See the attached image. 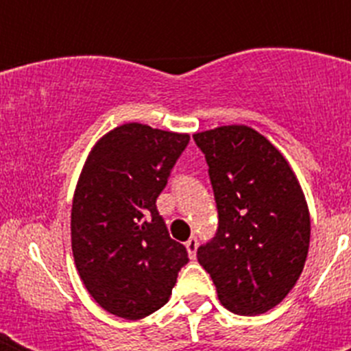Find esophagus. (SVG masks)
Wrapping results in <instances>:
<instances>
[{"instance_id":"obj_1","label":"esophagus","mask_w":351,"mask_h":351,"mask_svg":"<svg viewBox=\"0 0 351 351\" xmlns=\"http://www.w3.org/2000/svg\"><path fill=\"white\" fill-rule=\"evenodd\" d=\"M186 247H187V253H189V256H191V258H195V256H197V247H198L197 237H191V239L187 240Z\"/></svg>"}]
</instances>
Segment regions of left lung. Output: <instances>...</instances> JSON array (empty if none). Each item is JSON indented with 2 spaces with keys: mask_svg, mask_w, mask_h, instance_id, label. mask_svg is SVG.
I'll return each mask as SVG.
<instances>
[{
  "mask_svg": "<svg viewBox=\"0 0 351 351\" xmlns=\"http://www.w3.org/2000/svg\"><path fill=\"white\" fill-rule=\"evenodd\" d=\"M208 162L219 228L197 251L220 302L239 315L266 313L299 280L310 213L286 158L245 125L193 136Z\"/></svg>",
  "mask_w": 351,
  "mask_h": 351,
  "instance_id": "obj_1",
  "label": "left lung"
}]
</instances>
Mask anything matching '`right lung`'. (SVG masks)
<instances>
[{
	"label": "right lung",
	"mask_w": 351,
	"mask_h": 351,
	"mask_svg": "<svg viewBox=\"0 0 351 351\" xmlns=\"http://www.w3.org/2000/svg\"><path fill=\"white\" fill-rule=\"evenodd\" d=\"M187 143V134L125 123L85 162L71 215L73 255L90 297L112 315L136 321L160 310L189 262L156 209Z\"/></svg>",
	"instance_id": "1"
}]
</instances>
